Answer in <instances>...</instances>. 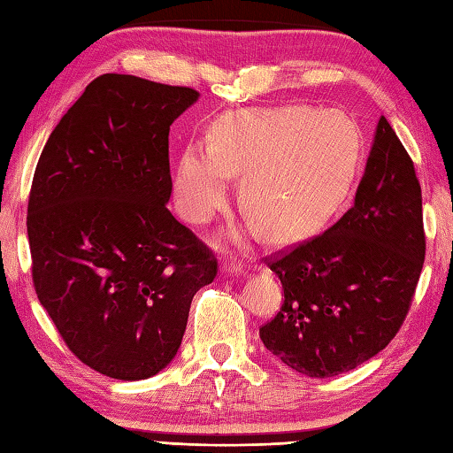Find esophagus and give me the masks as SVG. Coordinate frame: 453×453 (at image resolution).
<instances>
[{
	"label": "esophagus",
	"mask_w": 453,
	"mask_h": 453,
	"mask_svg": "<svg viewBox=\"0 0 453 453\" xmlns=\"http://www.w3.org/2000/svg\"><path fill=\"white\" fill-rule=\"evenodd\" d=\"M221 273H226V274H242V273H245V265L242 261L229 259L224 265H221Z\"/></svg>",
	"instance_id": "1"
}]
</instances>
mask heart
Masks as SVG:
<instances>
[{"mask_svg": "<svg viewBox=\"0 0 453 453\" xmlns=\"http://www.w3.org/2000/svg\"><path fill=\"white\" fill-rule=\"evenodd\" d=\"M357 127L338 111L306 105L242 110L211 127L210 147L188 145L179 158L174 196L186 219L203 224L239 176V206L273 239L316 232L338 210L357 174Z\"/></svg>", "mask_w": 453, "mask_h": 453, "instance_id": "b5f03b06", "label": "heart"}]
</instances>
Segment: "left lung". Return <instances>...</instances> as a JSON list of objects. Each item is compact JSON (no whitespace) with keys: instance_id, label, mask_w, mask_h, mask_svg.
<instances>
[{"instance_id":"obj_1","label":"left lung","mask_w":453,"mask_h":453,"mask_svg":"<svg viewBox=\"0 0 453 453\" xmlns=\"http://www.w3.org/2000/svg\"><path fill=\"white\" fill-rule=\"evenodd\" d=\"M424 255L420 184L383 115L353 206L322 235L267 259L285 303L259 327L265 348L314 379L359 367L401 330Z\"/></svg>"}]
</instances>
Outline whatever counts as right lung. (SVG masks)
I'll use <instances>...</instances> for the list:
<instances>
[{
    "mask_svg": "<svg viewBox=\"0 0 453 453\" xmlns=\"http://www.w3.org/2000/svg\"><path fill=\"white\" fill-rule=\"evenodd\" d=\"M198 96L97 76L35 168L27 208L35 290L68 349L111 379L163 371L194 295L216 279L214 253L166 208L168 131Z\"/></svg>",
    "mask_w": 453,
    "mask_h": 453,
    "instance_id": "right-lung-1",
    "label": "right lung"
}]
</instances>
